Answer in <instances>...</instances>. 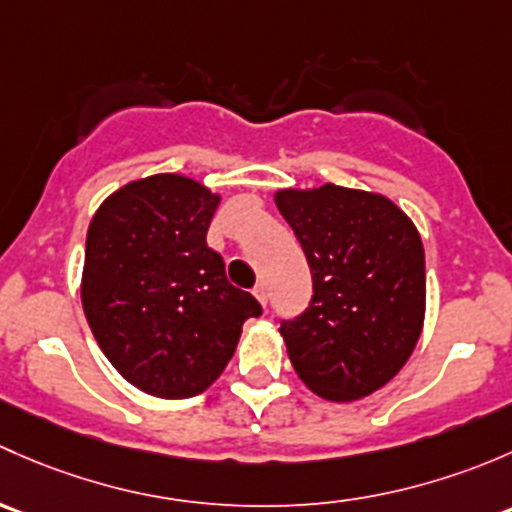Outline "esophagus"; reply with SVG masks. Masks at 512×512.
Segmentation results:
<instances>
[{"instance_id":"1","label":"esophagus","mask_w":512,"mask_h":512,"mask_svg":"<svg viewBox=\"0 0 512 512\" xmlns=\"http://www.w3.org/2000/svg\"><path fill=\"white\" fill-rule=\"evenodd\" d=\"M254 295H256V300L261 305L268 303V293H266V286H263V283H258V286L254 288Z\"/></svg>"}]
</instances>
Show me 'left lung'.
Listing matches in <instances>:
<instances>
[{"mask_svg": "<svg viewBox=\"0 0 512 512\" xmlns=\"http://www.w3.org/2000/svg\"><path fill=\"white\" fill-rule=\"evenodd\" d=\"M313 273L310 308L281 325L300 382L328 402L382 389L412 357L426 318L419 229L379 192L325 182L273 194Z\"/></svg>", "mask_w": 512, "mask_h": 512, "instance_id": "obj_1", "label": "left lung"}]
</instances>
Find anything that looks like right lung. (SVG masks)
I'll list each match as a JSON object with an SVG mask.
<instances>
[{"label":"right lung","instance_id":"right-lung-1","mask_svg":"<svg viewBox=\"0 0 512 512\" xmlns=\"http://www.w3.org/2000/svg\"><path fill=\"white\" fill-rule=\"evenodd\" d=\"M219 202L207 184L160 172L108 194L88 224L83 313L110 365L152 397L207 392L261 315L207 246Z\"/></svg>","mask_w":512,"mask_h":512}]
</instances>
